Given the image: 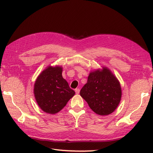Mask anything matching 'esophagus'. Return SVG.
<instances>
[{"label":"esophagus","instance_id":"34e87169","mask_svg":"<svg viewBox=\"0 0 153 153\" xmlns=\"http://www.w3.org/2000/svg\"><path fill=\"white\" fill-rule=\"evenodd\" d=\"M75 91H76V94H79V91H80V90H79V89H76V90H75Z\"/></svg>","mask_w":153,"mask_h":153}]
</instances>
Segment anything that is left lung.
Wrapping results in <instances>:
<instances>
[{
    "mask_svg": "<svg viewBox=\"0 0 153 153\" xmlns=\"http://www.w3.org/2000/svg\"><path fill=\"white\" fill-rule=\"evenodd\" d=\"M80 95L94 112L108 115L118 107L122 97L118 79L106 67L91 71L87 82L80 91Z\"/></svg>",
    "mask_w": 153,
    "mask_h": 153,
    "instance_id": "8db88e82",
    "label": "left lung"
}]
</instances>
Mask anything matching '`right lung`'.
Listing matches in <instances>:
<instances>
[{"mask_svg": "<svg viewBox=\"0 0 153 153\" xmlns=\"http://www.w3.org/2000/svg\"><path fill=\"white\" fill-rule=\"evenodd\" d=\"M62 73L61 66H48L34 84L33 93L37 105L42 110L51 114L60 112L75 95Z\"/></svg>", "mask_w": 153, "mask_h": 153, "instance_id": "right-lung-1", "label": "right lung"}]
</instances>
